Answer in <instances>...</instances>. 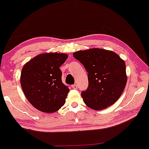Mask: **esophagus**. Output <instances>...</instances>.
I'll return each mask as SVG.
<instances>
[{"mask_svg": "<svg viewBox=\"0 0 149 149\" xmlns=\"http://www.w3.org/2000/svg\"><path fill=\"white\" fill-rule=\"evenodd\" d=\"M71 87H72L73 89H78V85H77L76 84H74V85H73L72 86H71Z\"/></svg>", "mask_w": 149, "mask_h": 149, "instance_id": "34e87169", "label": "esophagus"}]
</instances>
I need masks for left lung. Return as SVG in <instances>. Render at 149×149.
I'll list each match as a JSON object with an SVG mask.
<instances>
[{
    "label": "left lung",
    "mask_w": 149,
    "mask_h": 149,
    "mask_svg": "<svg viewBox=\"0 0 149 149\" xmlns=\"http://www.w3.org/2000/svg\"><path fill=\"white\" fill-rule=\"evenodd\" d=\"M73 55L88 73V88L81 94L87 106L101 110L113 105L127 82L124 60L113 51L98 48L75 52Z\"/></svg>",
    "instance_id": "left-lung-1"
}]
</instances>
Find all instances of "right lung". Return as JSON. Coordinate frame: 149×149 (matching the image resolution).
<instances>
[{"label":"right lung","mask_w":149,"mask_h":149,"mask_svg":"<svg viewBox=\"0 0 149 149\" xmlns=\"http://www.w3.org/2000/svg\"><path fill=\"white\" fill-rule=\"evenodd\" d=\"M65 53H45L25 64L21 73V85L34 107L53 113L66 102L69 89L62 83L60 67L67 60Z\"/></svg>","instance_id":"1"}]
</instances>
